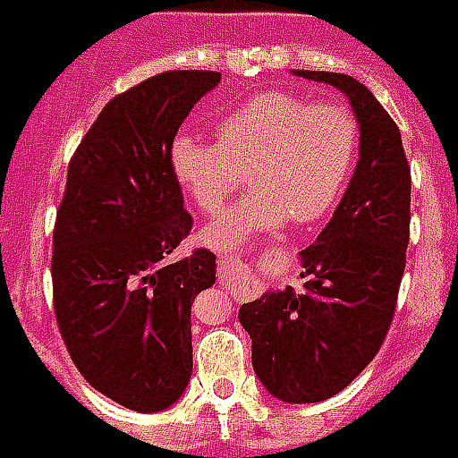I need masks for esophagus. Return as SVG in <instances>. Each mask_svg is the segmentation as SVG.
I'll use <instances>...</instances> for the list:
<instances>
[{
    "mask_svg": "<svg viewBox=\"0 0 458 458\" xmlns=\"http://www.w3.org/2000/svg\"><path fill=\"white\" fill-rule=\"evenodd\" d=\"M216 271H219V281L232 288L234 296H249V278L244 276V266L239 264L234 256H219Z\"/></svg>",
    "mask_w": 458,
    "mask_h": 458,
    "instance_id": "34e87169",
    "label": "esophagus"
}]
</instances>
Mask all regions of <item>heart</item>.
I'll list each match as a JSON object with an SVG mask.
<instances>
[{"label": "heart", "instance_id": "heart-1", "mask_svg": "<svg viewBox=\"0 0 458 458\" xmlns=\"http://www.w3.org/2000/svg\"><path fill=\"white\" fill-rule=\"evenodd\" d=\"M216 142L177 135L170 145L174 180L197 209L216 214L246 184L251 192L202 239L226 249L291 219H323L345 190L360 150L355 113L340 103L268 90L229 110L214 128Z\"/></svg>", "mask_w": 458, "mask_h": 458}]
</instances>
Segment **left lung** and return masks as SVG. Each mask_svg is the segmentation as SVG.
I'll return each mask as SVG.
<instances>
[{"mask_svg":"<svg viewBox=\"0 0 458 458\" xmlns=\"http://www.w3.org/2000/svg\"><path fill=\"white\" fill-rule=\"evenodd\" d=\"M348 96L360 123V160L333 219L301 251L303 288L266 291L239 308L251 362L274 397L323 402L377 355L397 308L410 244V162L390 113L360 81L296 71Z\"/></svg>","mask_w":458,"mask_h":458,"instance_id":"obj_1","label":"left lung"}]
</instances>
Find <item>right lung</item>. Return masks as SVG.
I'll list each match as a JSON object with an SVG mask.
<instances>
[{
    "label": "right lung",
    "mask_w": 458,
    "mask_h": 458,
    "mask_svg": "<svg viewBox=\"0 0 458 458\" xmlns=\"http://www.w3.org/2000/svg\"><path fill=\"white\" fill-rule=\"evenodd\" d=\"M216 71H167L106 103L68 162L54 224V313L90 387L135 411L180 400L192 375L190 313L214 284L209 249L167 261L192 216L170 145Z\"/></svg>",
    "instance_id": "obj_1"
}]
</instances>
